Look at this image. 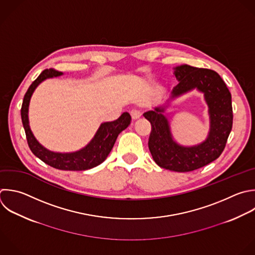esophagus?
Here are the masks:
<instances>
[{"instance_id": "34e87169", "label": "esophagus", "mask_w": 255, "mask_h": 255, "mask_svg": "<svg viewBox=\"0 0 255 255\" xmlns=\"http://www.w3.org/2000/svg\"><path fill=\"white\" fill-rule=\"evenodd\" d=\"M130 116H131V119L133 121H137V120H139L141 118V113L139 111H137V110H133V111H131Z\"/></svg>"}]
</instances>
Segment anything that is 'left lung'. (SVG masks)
<instances>
[{"label": "left lung", "mask_w": 255, "mask_h": 255, "mask_svg": "<svg viewBox=\"0 0 255 255\" xmlns=\"http://www.w3.org/2000/svg\"><path fill=\"white\" fill-rule=\"evenodd\" d=\"M173 74L178 84L171 92V99L193 89L203 93L210 121L207 138L193 146L176 143L163 116L167 106L154 108L143 117L151 125L148 148L155 163L165 169L187 172L210 163L222 153L232 128L231 95L220 76L212 70L182 65L174 68Z\"/></svg>", "instance_id": "8db88e82"}]
</instances>
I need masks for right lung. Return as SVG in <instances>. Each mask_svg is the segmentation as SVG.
Instances as JSON below:
<instances>
[{"mask_svg":"<svg viewBox=\"0 0 255 255\" xmlns=\"http://www.w3.org/2000/svg\"><path fill=\"white\" fill-rule=\"evenodd\" d=\"M63 73L54 69H47L33 82L28 89L22 109L21 117L25 128L27 141L32 152L45 163L61 170H86L101 164L111 152L118 135L130 124L131 118L128 113H124L118 120L101 125L91 142L84 148L69 153L54 152L44 147L34 136L29 126V105L31 97L36 88L46 79L62 76Z\"/></svg>","mask_w":255,"mask_h":255,"instance_id":"right-lung-1","label":"right lung"}]
</instances>
